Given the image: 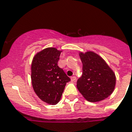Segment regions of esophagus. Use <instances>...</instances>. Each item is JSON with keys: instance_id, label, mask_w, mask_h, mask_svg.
<instances>
[{"instance_id": "obj_1", "label": "esophagus", "mask_w": 132, "mask_h": 132, "mask_svg": "<svg viewBox=\"0 0 132 132\" xmlns=\"http://www.w3.org/2000/svg\"><path fill=\"white\" fill-rule=\"evenodd\" d=\"M76 80V77H75V76H72V77H71V81H72V82H75Z\"/></svg>"}]
</instances>
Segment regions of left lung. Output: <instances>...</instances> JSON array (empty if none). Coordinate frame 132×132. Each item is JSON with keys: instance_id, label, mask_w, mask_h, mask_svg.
<instances>
[{"instance_id": "obj_1", "label": "left lung", "mask_w": 132, "mask_h": 132, "mask_svg": "<svg viewBox=\"0 0 132 132\" xmlns=\"http://www.w3.org/2000/svg\"><path fill=\"white\" fill-rule=\"evenodd\" d=\"M83 74L77 81V89L87 100L102 101L113 93L116 77L105 61L92 51L80 53Z\"/></svg>"}]
</instances>
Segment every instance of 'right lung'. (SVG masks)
<instances>
[{
	"instance_id": "obj_1",
	"label": "right lung",
	"mask_w": 132,
	"mask_h": 132,
	"mask_svg": "<svg viewBox=\"0 0 132 132\" xmlns=\"http://www.w3.org/2000/svg\"><path fill=\"white\" fill-rule=\"evenodd\" d=\"M61 52L55 47L43 49L34 56L31 64L33 89L40 100L51 105L59 103L66 83L70 81L58 66Z\"/></svg>"
}]
</instances>
